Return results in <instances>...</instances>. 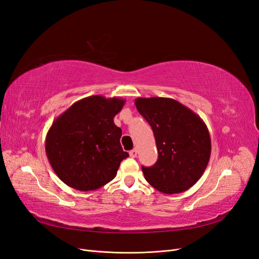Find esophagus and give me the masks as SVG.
Segmentation results:
<instances>
[{
    "instance_id": "34e87169",
    "label": "esophagus",
    "mask_w": 259,
    "mask_h": 259,
    "mask_svg": "<svg viewBox=\"0 0 259 259\" xmlns=\"http://www.w3.org/2000/svg\"><path fill=\"white\" fill-rule=\"evenodd\" d=\"M137 153H138L137 149H134V150H131V151H130V155H131V158H136V156H137Z\"/></svg>"
}]
</instances>
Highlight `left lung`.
<instances>
[{
	"label": "left lung",
	"mask_w": 259,
	"mask_h": 259,
	"mask_svg": "<svg viewBox=\"0 0 259 259\" xmlns=\"http://www.w3.org/2000/svg\"><path fill=\"white\" fill-rule=\"evenodd\" d=\"M138 112L150 124L158 148V161L143 166L147 182L162 193H180L204 173L210 156L206 124L191 109L165 97H139Z\"/></svg>",
	"instance_id": "8db88e82"
}]
</instances>
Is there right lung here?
<instances>
[{
    "label": "right lung",
    "mask_w": 259,
    "mask_h": 259,
    "mask_svg": "<svg viewBox=\"0 0 259 259\" xmlns=\"http://www.w3.org/2000/svg\"><path fill=\"white\" fill-rule=\"evenodd\" d=\"M125 104L122 98L94 95L77 100L52 124L45 139L51 166L67 186L97 190L116 176L123 151L122 130L113 122Z\"/></svg>",
    "instance_id": "right-lung-1"
}]
</instances>
